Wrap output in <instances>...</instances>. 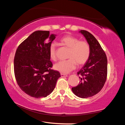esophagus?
<instances>
[{"mask_svg":"<svg viewBox=\"0 0 125 125\" xmlns=\"http://www.w3.org/2000/svg\"><path fill=\"white\" fill-rule=\"evenodd\" d=\"M61 77H68L67 74H63V73H61Z\"/></svg>","mask_w":125,"mask_h":125,"instance_id":"1","label":"esophagus"}]
</instances>
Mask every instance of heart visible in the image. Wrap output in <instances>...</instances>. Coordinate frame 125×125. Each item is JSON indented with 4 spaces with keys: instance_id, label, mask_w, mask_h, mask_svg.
<instances>
[{
    "instance_id": "obj_1",
    "label": "heart",
    "mask_w": 125,
    "mask_h": 125,
    "mask_svg": "<svg viewBox=\"0 0 125 125\" xmlns=\"http://www.w3.org/2000/svg\"><path fill=\"white\" fill-rule=\"evenodd\" d=\"M60 42L63 45L69 48L67 60L61 61L54 65L55 70L61 73L67 74L75 68L76 63L79 65H83L89 58L90 48L85 41H79L77 37L72 35H66L62 37ZM50 57L53 61L56 60V46L51 44L48 49Z\"/></svg>"
}]
</instances>
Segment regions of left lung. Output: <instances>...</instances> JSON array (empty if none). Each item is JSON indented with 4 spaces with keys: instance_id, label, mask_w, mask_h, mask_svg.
Returning <instances> with one entry per match:
<instances>
[{
    "instance_id": "8db88e82",
    "label": "left lung",
    "mask_w": 125,
    "mask_h": 125,
    "mask_svg": "<svg viewBox=\"0 0 125 125\" xmlns=\"http://www.w3.org/2000/svg\"><path fill=\"white\" fill-rule=\"evenodd\" d=\"M90 46L89 58L77 72L80 83L72 88L76 96L87 98L96 95L102 89L106 80L107 60L105 53L94 36L85 30H80Z\"/></svg>"
}]
</instances>
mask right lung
I'll use <instances>...</instances> for the list:
<instances>
[{"label": "right lung", "instance_id": "1", "mask_svg": "<svg viewBox=\"0 0 125 125\" xmlns=\"http://www.w3.org/2000/svg\"><path fill=\"white\" fill-rule=\"evenodd\" d=\"M56 35L48 31H36L17 48L14 73L21 89L35 98H45L53 91L59 72L51 69L48 49Z\"/></svg>", "mask_w": 125, "mask_h": 125}]
</instances>
